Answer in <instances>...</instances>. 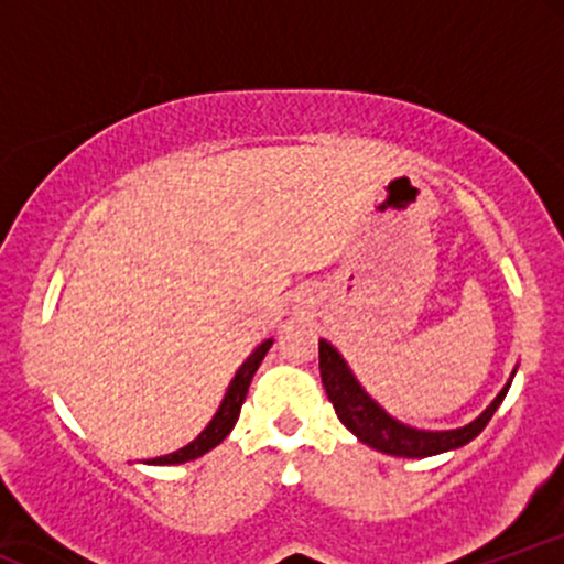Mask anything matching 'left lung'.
<instances>
[{
	"label": "left lung",
	"instance_id": "1",
	"mask_svg": "<svg viewBox=\"0 0 564 564\" xmlns=\"http://www.w3.org/2000/svg\"><path fill=\"white\" fill-rule=\"evenodd\" d=\"M321 358V379L323 387H326L328 400H332L336 416L339 422L352 432L360 443L371 445L381 453H390V456H403V458H426L437 456V453L462 448L469 440H475L480 432L488 426L490 419H494L496 408L501 405V400L507 398L509 384L498 392V398L490 403L475 422L462 426V430H445V432H424L413 430V426H405L394 422L384 408L373 403L368 398L364 387L358 384V379L352 377L345 358H341L336 349L328 345V341H321L318 347Z\"/></svg>",
	"mask_w": 564,
	"mask_h": 564
}]
</instances>
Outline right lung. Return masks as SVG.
<instances>
[{"mask_svg": "<svg viewBox=\"0 0 564 564\" xmlns=\"http://www.w3.org/2000/svg\"><path fill=\"white\" fill-rule=\"evenodd\" d=\"M270 347H273V339L262 341V345L257 347L254 352H251L249 358L243 360V366L238 368L236 379L230 381L228 392H225V400H223V405H219V411L215 413V419H212L209 426H206V430L200 432V435L193 440L191 445H185V448L170 453V456L148 458V464H156V467H166V464H185V462H193V458L204 456L206 451H212L215 445L223 443V440L230 435L232 426H236L238 416H241V405L246 400V392H249L251 379H254L257 368H260L262 358L268 355Z\"/></svg>", "mask_w": 564, "mask_h": 564, "instance_id": "add662e5", "label": "right lung"}]
</instances>
